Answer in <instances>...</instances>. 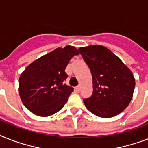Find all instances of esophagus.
Returning <instances> with one entry per match:
<instances>
[{"instance_id":"1","label":"esophagus","mask_w":148,"mask_h":148,"mask_svg":"<svg viewBox=\"0 0 148 148\" xmlns=\"http://www.w3.org/2000/svg\"><path fill=\"white\" fill-rule=\"evenodd\" d=\"M75 89H76V90L77 91V92H80V91H81V86L80 85L77 86V87H76V88H75Z\"/></svg>"}]
</instances>
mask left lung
I'll use <instances>...</instances> for the list:
<instances>
[{
    "label": "left lung",
    "instance_id": "8db88e82",
    "mask_svg": "<svg viewBox=\"0 0 148 148\" xmlns=\"http://www.w3.org/2000/svg\"><path fill=\"white\" fill-rule=\"evenodd\" d=\"M90 68L93 94L84 99L86 108L98 117H114L128 106L135 79L131 70L107 47L90 45L78 49Z\"/></svg>",
    "mask_w": 148,
    "mask_h": 148
}]
</instances>
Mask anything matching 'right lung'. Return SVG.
I'll return each mask as SVG.
<instances>
[{
    "label": "right lung",
    "instance_id": "1",
    "mask_svg": "<svg viewBox=\"0 0 148 148\" xmlns=\"http://www.w3.org/2000/svg\"><path fill=\"white\" fill-rule=\"evenodd\" d=\"M78 51L73 46L58 47L28 65L19 78L24 105L40 117L54 114L64 106L74 88L64 84L65 68Z\"/></svg>",
    "mask_w": 148,
    "mask_h": 148
}]
</instances>
